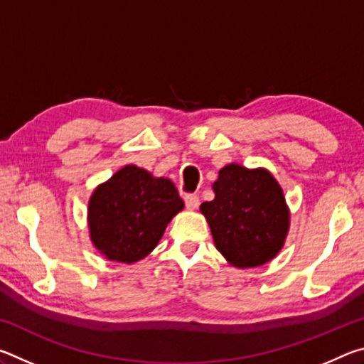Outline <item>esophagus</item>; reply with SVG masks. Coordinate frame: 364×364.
Segmentation results:
<instances>
[{"instance_id":"obj_1","label":"esophagus","mask_w":364,"mask_h":364,"mask_svg":"<svg viewBox=\"0 0 364 364\" xmlns=\"http://www.w3.org/2000/svg\"><path fill=\"white\" fill-rule=\"evenodd\" d=\"M184 204H186L188 210H196V208L199 207L200 200L196 194H186V196H184Z\"/></svg>"}]
</instances>
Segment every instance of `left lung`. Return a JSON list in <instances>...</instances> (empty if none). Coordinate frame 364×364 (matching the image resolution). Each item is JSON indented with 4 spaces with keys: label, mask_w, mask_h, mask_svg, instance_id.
<instances>
[{
    "label": "left lung",
    "mask_w": 364,
    "mask_h": 364,
    "mask_svg": "<svg viewBox=\"0 0 364 364\" xmlns=\"http://www.w3.org/2000/svg\"><path fill=\"white\" fill-rule=\"evenodd\" d=\"M212 188L215 199L200 204V213L226 262L244 269L273 260L286 242L291 210L271 171L228 164Z\"/></svg>",
    "instance_id": "1"
}]
</instances>
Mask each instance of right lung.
Masks as SVG:
<instances>
[{
	"instance_id": "add662e5",
	"label": "right lung",
	"mask_w": 364,
	"mask_h": 364,
	"mask_svg": "<svg viewBox=\"0 0 364 364\" xmlns=\"http://www.w3.org/2000/svg\"><path fill=\"white\" fill-rule=\"evenodd\" d=\"M183 208L168 178L125 165L90 196V239L109 262L133 264L157 247L167 225Z\"/></svg>"
}]
</instances>
